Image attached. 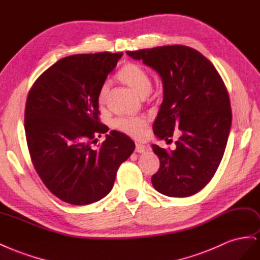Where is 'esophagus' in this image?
Returning a JSON list of instances; mask_svg holds the SVG:
<instances>
[{
    "label": "esophagus",
    "instance_id": "34e87169",
    "mask_svg": "<svg viewBox=\"0 0 260 260\" xmlns=\"http://www.w3.org/2000/svg\"><path fill=\"white\" fill-rule=\"evenodd\" d=\"M146 150H147L146 146L141 145V144H136V149H135V151H136L137 153H144V152L146 151Z\"/></svg>",
    "mask_w": 260,
    "mask_h": 260
}]
</instances>
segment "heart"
<instances>
[{
  "label": "heart",
  "mask_w": 260,
  "mask_h": 260,
  "mask_svg": "<svg viewBox=\"0 0 260 260\" xmlns=\"http://www.w3.org/2000/svg\"><path fill=\"white\" fill-rule=\"evenodd\" d=\"M118 79L132 87L140 96H146L151 89V80L145 68L135 62H126L122 66L118 72ZM109 91L108 83H104L100 86L97 94V103L102 106L106 103ZM147 121L142 118L134 116H120L114 120V127L127 135L141 138L147 131Z\"/></svg>",
  "instance_id": "heart-1"
}]
</instances>
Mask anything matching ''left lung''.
I'll use <instances>...</instances> for the list:
<instances>
[{
    "label": "left lung",
    "mask_w": 260,
    "mask_h": 260,
    "mask_svg": "<svg viewBox=\"0 0 260 260\" xmlns=\"http://www.w3.org/2000/svg\"><path fill=\"white\" fill-rule=\"evenodd\" d=\"M126 54L151 67L162 79L163 103L153 124L155 136L167 140L176 129L181 132L175 150L152 145L160 158L152 186L167 197L196 194L213 178L227 146L232 113L224 83L213 63L188 46Z\"/></svg>",
    "instance_id": "obj_1"
}]
</instances>
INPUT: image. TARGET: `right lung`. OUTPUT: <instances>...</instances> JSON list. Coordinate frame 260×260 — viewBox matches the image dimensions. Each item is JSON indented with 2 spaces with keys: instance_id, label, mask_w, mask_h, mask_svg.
Wrapping results in <instances>:
<instances>
[{
  "instance_id": "add662e5",
  "label": "right lung",
  "mask_w": 260,
  "mask_h": 260,
  "mask_svg": "<svg viewBox=\"0 0 260 260\" xmlns=\"http://www.w3.org/2000/svg\"><path fill=\"white\" fill-rule=\"evenodd\" d=\"M123 53L64 57L32 85L24 131L33 166L46 188L63 202L86 205L111 191L120 165L135 149L123 133L99 121L97 94Z\"/></svg>"
}]
</instances>
